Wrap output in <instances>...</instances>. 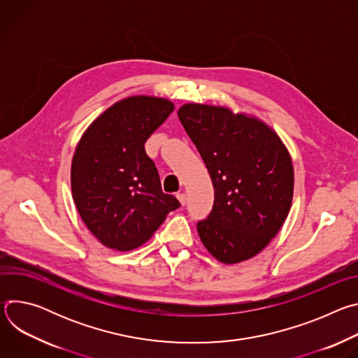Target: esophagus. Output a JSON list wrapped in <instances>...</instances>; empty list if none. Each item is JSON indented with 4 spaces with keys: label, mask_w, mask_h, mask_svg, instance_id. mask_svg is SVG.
Returning <instances> with one entry per match:
<instances>
[{
    "label": "esophagus",
    "mask_w": 358,
    "mask_h": 358,
    "mask_svg": "<svg viewBox=\"0 0 358 358\" xmlns=\"http://www.w3.org/2000/svg\"><path fill=\"white\" fill-rule=\"evenodd\" d=\"M177 198H178V201L181 202V206L184 207V206H185V202H187V196H185V194H184V192L177 194Z\"/></svg>",
    "instance_id": "esophagus-1"
}]
</instances>
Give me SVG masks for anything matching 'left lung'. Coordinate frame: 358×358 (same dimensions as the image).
I'll return each mask as SVG.
<instances>
[{
  "label": "left lung",
  "mask_w": 358,
  "mask_h": 358,
  "mask_svg": "<svg viewBox=\"0 0 358 358\" xmlns=\"http://www.w3.org/2000/svg\"><path fill=\"white\" fill-rule=\"evenodd\" d=\"M178 117L215 191L210 215L196 224L203 246L227 265L253 258L290 211L294 177L287 148L268 124L228 108L187 103Z\"/></svg>",
  "instance_id": "left-lung-1"
}]
</instances>
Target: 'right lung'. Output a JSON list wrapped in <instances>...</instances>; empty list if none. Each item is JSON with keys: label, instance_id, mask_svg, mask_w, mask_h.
Here are the masks:
<instances>
[{"label": "right lung", "instance_id": "obj_1", "mask_svg": "<svg viewBox=\"0 0 358 358\" xmlns=\"http://www.w3.org/2000/svg\"><path fill=\"white\" fill-rule=\"evenodd\" d=\"M170 100L131 96L101 113L75 150L71 185L78 213L100 243L116 250L143 245L180 202L164 194L144 143L171 115Z\"/></svg>", "mask_w": 358, "mask_h": 358}]
</instances>
